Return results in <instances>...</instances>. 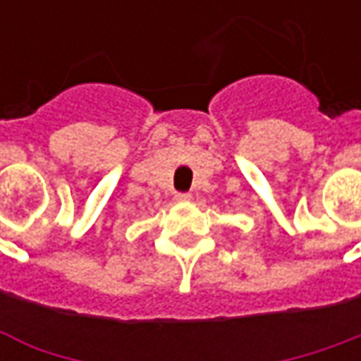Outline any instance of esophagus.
Listing matches in <instances>:
<instances>
[{
	"mask_svg": "<svg viewBox=\"0 0 361 361\" xmlns=\"http://www.w3.org/2000/svg\"><path fill=\"white\" fill-rule=\"evenodd\" d=\"M191 195L189 193H176V201H189Z\"/></svg>",
	"mask_w": 361,
	"mask_h": 361,
	"instance_id": "34e87169",
	"label": "esophagus"
}]
</instances>
